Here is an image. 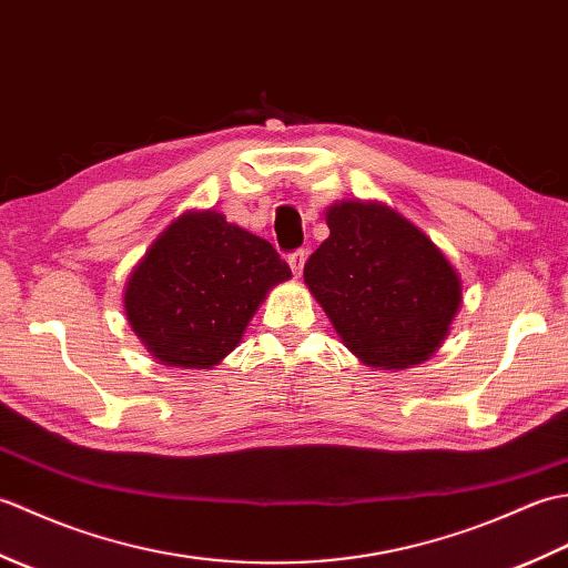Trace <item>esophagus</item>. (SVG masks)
Returning a JSON list of instances; mask_svg holds the SVG:
<instances>
[{"mask_svg":"<svg viewBox=\"0 0 568 568\" xmlns=\"http://www.w3.org/2000/svg\"><path fill=\"white\" fill-rule=\"evenodd\" d=\"M305 261H307V251H305V248H297V251H293V253H287V263H291V268H293L295 275L303 273Z\"/></svg>","mask_w":568,"mask_h":568,"instance_id":"34e87169","label":"esophagus"}]
</instances>
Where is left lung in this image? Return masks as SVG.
Here are the masks:
<instances>
[{
  "label": "left lung",
  "mask_w": 568,
  "mask_h": 568,
  "mask_svg": "<svg viewBox=\"0 0 568 568\" xmlns=\"http://www.w3.org/2000/svg\"><path fill=\"white\" fill-rule=\"evenodd\" d=\"M327 226L305 283L346 348L373 368H409L437 352L462 305L444 253L383 204H334Z\"/></svg>",
  "instance_id": "8db88e82"
}]
</instances>
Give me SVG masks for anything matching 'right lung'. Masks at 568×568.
<instances>
[{
  "instance_id": "obj_1",
  "label": "right lung",
  "mask_w": 568,
  "mask_h": 568,
  "mask_svg": "<svg viewBox=\"0 0 568 568\" xmlns=\"http://www.w3.org/2000/svg\"><path fill=\"white\" fill-rule=\"evenodd\" d=\"M291 277L268 241L222 214H185L131 273V329L165 366L210 368L239 344L271 285Z\"/></svg>"
}]
</instances>
